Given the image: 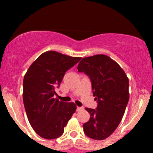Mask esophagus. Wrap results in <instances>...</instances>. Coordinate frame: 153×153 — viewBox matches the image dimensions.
Wrapping results in <instances>:
<instances>
[{
    "label": "esophagus",
    "mask_w": 153,
    "mask_h": 153,
    "mask_svg": "<svg viewBox=\"0 0 153 153\" xmlns=\"http://www.w3.org/2000/svg\"><path fill=\"white\" fill-rule=\"evenodd\" d=\"M82 109H83V107L77 106V108H76V111H82Z\"/></svg>",
    "instance_id": "esophagus-1"
}]
</instances>
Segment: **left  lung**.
<instances>
[{"mask_svg": "<svg viewBox=\"0 0 153 153\" xmlns=\"http://www.w3.org/2000/svg\"><path fill=\"white\" fill-rule=\"evenodd\" d=\"M90 78L96 109L86 108L91 117L83 124L88 137L102 140L109 137L121 122L129 101V80L122 68L104 54L82 58L77 68Z\"/></svg>", "mask_w": 153, "mask_h": 153, "instance_id": "1", "label": "left lung"}]
</instances>
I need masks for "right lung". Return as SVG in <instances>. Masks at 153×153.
Returning <instances> with one entry per match:
<instances>
[{
	"label": "right lung",
	"mask_w": 153,
	"mask_h": 153,
	"mask_svg": "<svg viewBox=\"0 0 153 153\" xmlns=\"http://www.w3.org/2000/svg\"><path fill=\"white\" fill-rule=\"evenodd\" d=\"M80 59L48 51L31 65L24 75V108L31 126L41 137L53 140L60 137L75 113V103L54 99V89L59 88L66 72Z\"/></svg>",
	"instance_id": "1"
}]
</instances>
